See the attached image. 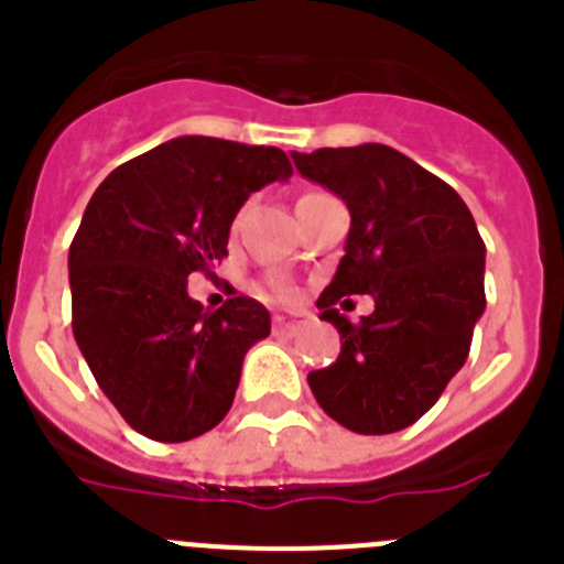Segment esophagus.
Returning <instances> with one entry per match:
<instances>
[{
	"label": "esophagus",
	"mask_w": 564,
	"mask_h": 564,
	"mask_svg": "<svg viewBox=\"0 0 564 564\" xmlns=\"http://www.w3.org/2000/svg\"><path fill=\"white\" fill-rule=\"evenodd\" d=\"M311 325V313H279L273 316V333H282V336H293V333L305 330Z\"/></svg>",
	"instance_id": "1"
}]
</instances>
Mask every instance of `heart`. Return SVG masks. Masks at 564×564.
<instances>
[{
  "mask_svg": "<svg viewBox=\"0 0 564 564\" xmlns=\"http://www.w3.org/2000/svg\"><path fill=\"white\" fill-rule=\"evenodd\" d=\"M273 291H276V296H282V299H285V296H291V291H288L285 285H273Z\"/></svg>",
  "mask_w": 564,
  "mask_h": 564,
  "instance_id": "heart-1",
  "label": "heart"
}]
</instances>
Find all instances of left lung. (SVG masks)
<instances>
[{
  "mask_svg": "<svg viewBox=\"0 0 564 564\" xmlns=\"http://www.w3.org/2000/svg\"><path fill=\"white\" fill-rule=\"evenodd\" d=\"M291 158L350 208L344 257L316 302L341 333V352L307 383L318 406L350 432L406 430L466 364L486 311V246L475 217L449 183L383 143ZM352 292L377 299L361 323L335 307Z\"/></svg>",
  "mask_w": 564,
  "mask_h": 564,
  "instance_id": "8db88e82",
  "label": "left lung"
}]
</instances>
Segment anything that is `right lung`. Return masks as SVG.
Returning a JSON list of instances; mask_svg holds the SVG:
<instances>
[{
  "label": "right lung",
  "mask_w": 564,
  "mask_h": 564,
  "mask_svg": "<svg viewBox=\"0 0 564 564\" xmlns=\"http://www.w3.org/2000/svg\"><path fill=\"white\" fill-rule=\"evenodd\" d=\"M293 174L276 147L183 134L115 169L69 246L73 336L134 432L183 443L228 415L242 358L271 333L257 299L203 311L186 291L214 273L242 203Z\"/></svg>",
  "instance_id": "add662e5"
}]
</instances>
